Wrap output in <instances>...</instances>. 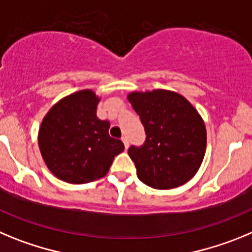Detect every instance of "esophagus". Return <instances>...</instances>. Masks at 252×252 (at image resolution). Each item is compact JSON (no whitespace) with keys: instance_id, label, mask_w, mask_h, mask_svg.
<instances>
[{"instance_id":"1","label":"esophagus","mask_w":252,"mask_h":252,"mask_svg":"<svg viewBox=\"0 0 252 252\" xmlns=\"http://www.w3.org/2000/svg\"><path fill=\"white\" fill-rule=\"evenodd\" d=\"M122 140H123L124 147H126V149H128V147H129V140H128V138H126V137H122Z\"/></svg>"}]
</instances>
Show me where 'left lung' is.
Masks as SVG:
<instances>
[{
  "instance_id": "obj_1",
  "label": "left lung",
  "mask_w": 252,
  "mask_h": 252,
  "mask_svg": "<svg viewBox=\"0 0 252 252\" xmlns=\"http://www.w3.org/2000/svg\"><path fill=\"white\" fill-rule=\"evenodd\" d=\"M133 109L140 118L146 142L129 147L137 176L157 189L185 185L197 173L206 152V126L192 104L169 90L130 93Z\"/></svg>"
}]
</instances>
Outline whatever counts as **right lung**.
<instances>
[{"label":"right lung","instance_id":"right-lung-1","mask_svg":"<svg viewBox=\"0 0 252 252\" xmlns=\"http://www.w3.org/2000/svg\"><path fill=\"white\" fill-rule=\"evenodd\" d=\"M98 103L92 90L65 96L49 110L38 130V147L47 168L67 183L99 180L124 151L123 142L109 135V122L96 117Z\"/></svg>","mask_w":252,"mask_h":252}]
</instances>
